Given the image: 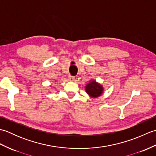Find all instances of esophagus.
<instances>
[{
	"mask_svg": "<svg viewBox=\"0 0 156 156\" xmlns=\"http://www.w3.org/2000/svg\"><path fill=\"white\" fill-rule=\"evenodd\" d=\"M74 80H75L74 76H70V75H69V76H68V80H69V81L74 82Z\"/></svg>",
	"mask_w": 156,
	"mask_h": 156,
	"instance_id": "esophagus-1",
	"label": "esophagus"
}]
</instances>
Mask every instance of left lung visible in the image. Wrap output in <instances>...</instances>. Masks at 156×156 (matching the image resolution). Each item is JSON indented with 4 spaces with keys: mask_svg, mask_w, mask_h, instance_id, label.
I'll use <instances>...</instances> for the list:
<instances>
[{
    "mask_svg": "<svg viewBox=\"0 0 156 156\" xmlns=\"http://www.w3.org/2000/svg\"><path fill=\"white\" fill-rule=\"evenodd\" d=\"M86 91H87L88 95L91 97L97 98L101 96L103 91V88L102 85L96 82V81H91L86 86Z\"/></svg>",
    "mask_w": 156,
    "mask_h": 156,
    "instance_id": "left-lung-1",
    "label": "left lung"
}]
</instances>
